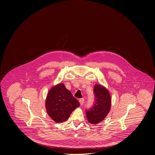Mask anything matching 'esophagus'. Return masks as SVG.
<instances>
[{
    "label": "esophagus",
    "instance_id": "1",
    "mask_svg": "<svg viewBox=\"0 0 155 155\" xmlns=\"http://www.w3.org/2000/svg\"><path fill=\"white\" fill-rule=\"evenodd\" d=\"M84 98H80L79 100V102L80 104V105H83V104H84Z\"/></svg>",
    "mask_w": 155,
    "mask_h": 155
}]
</instances>
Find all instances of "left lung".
Wrapping results in <instances>:
<instances>
[{
	"label": "left lung",
	"mask_w": 155,
	"mask_h": 155,
	"mask_svg": "<svg viewBox=\"0 0 155 155\" xmlns=\"http://www.w3.org/2000/svg\"><path fill=\"white\" fill-rule=\"evenodd\" d=\"M95 102L93 107L86 111L89 122L97 124L105 118L111 108V96L108 90L104 86L96 84L93 89Z\"/></svg>",
	"instance_id": "left-lung-1"
}]
</instances>
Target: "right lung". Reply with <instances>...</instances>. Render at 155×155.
I'll return each mask as SVG.
<instances>
[{"label":"right lung","mask_w":155,"mask_h":155,"mask_svg":"<svg viewBox=\"0 0 155 155\" xmlns=\"http://www.w3.org/2000/svg\"><path fill=\"white\" fill-rule=\"evenodd\" d=\"M79 106V101L63 83L57 84L50 89L45 101L48 114L57 123L67 120L71 113Z\"/></svg>","instance_id":"right-lung-1"}]
</instances>
